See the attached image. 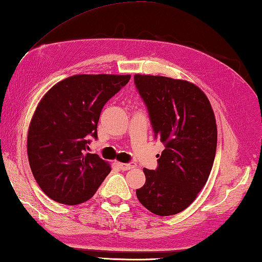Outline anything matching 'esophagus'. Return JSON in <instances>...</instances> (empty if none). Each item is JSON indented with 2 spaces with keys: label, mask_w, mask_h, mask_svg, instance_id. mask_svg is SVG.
I'll return each instance as SVG.
<instances>
[{
  "label": "esophagus",
  "mask_w": 262,
  "mask_h": 262,
  "mask_svg": "<svg viewBox=\"0 0 262 262\" xmlns=\"http://www.w3.org/2000/svg\"><path fill=\"white\" fill-rule=\"evenodd\" d=\"M119 167H120L122 170H128V169H132V168H135L136 167V164L135 163H118Z\"/></svg>",
  "instance_id": "34e87169"
}]
</instances>
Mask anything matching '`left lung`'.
I'll return each instance as SVG.
<instances>
[{
  "label": "left lung",
  "mask_w": 262,
  "mask_h": 262,
  "mask_svg": "<svg viewBox=\"0 0 262 262\" xmlns=\"http://www.w3.org/2000/svg\"><path fill=\"white\" fill-rule=\"evenodd\" d=\"M155 137L165 144L156 170L144 168L140 203L157 215L185 210L206 184L215 158L217 130L206 95L185 80L134 75Z\"/></svg>",
  "instance_id": "1"
}]
</instances>
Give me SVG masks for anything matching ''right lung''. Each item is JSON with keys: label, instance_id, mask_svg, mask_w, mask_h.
<instances>
[{"label": "right lung", "instance_id": "add662e5", "mask_svg": "<svg viewBox=\"0 0 262 262\" xmlns=\"http://www.w3.org/2000/svg\"><path fill=\"white\" fill-rule=\"evenodd\" d=\"M130 75L77 74L48 90L33 115L27 135L28 161L37 184L52 201L66 205L87 202L111 172L96 154L102 108Z\"/></svg>", "mask_w": 262, "mask_h": 262}]
</instances>
